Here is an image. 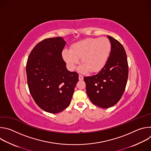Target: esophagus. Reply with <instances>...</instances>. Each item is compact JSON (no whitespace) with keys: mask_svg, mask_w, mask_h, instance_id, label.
<instances>
[{"mask_svg":"<svg viewBox=\"0 0 151 151\" xmlns=\"http://www.w3.org/2000/svg\"><path fill=\"white\" fill-rule=\"evenodd\" d=\"M83 76L81 75H79V79L80 81H81V80H83Z\"/></svg>","mask_w":151,"mask_h":151,"instance_id":"obj_1","label":"esophagus"}]
</instances>
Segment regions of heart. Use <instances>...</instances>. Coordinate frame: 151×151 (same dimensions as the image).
I'll list each match as a JSON object with an SVG mask.
<instances>
[{
	"instance_id": "heart-1",
	"label": "heart",
	"mask_w": 151,
	"mask_h": 151,
	"mask_svg": "<svg viewBox=\"0 0 151 151\" xmlns=\"http://www.w3.org/2000/svg\"><path fill=\"white\" fill-rule=\"evenodd\" d=\"M111 50L109 40L106 37L87 39L76 43L72 50H64L63 56L70 70L75 69L81 58L82 65L81 72H96L100 70L106 63Z\"/></svg>"
}]
</instances>
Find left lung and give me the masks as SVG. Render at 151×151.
Returning <instances> with one entry per match:
<instances>
[{
    "label": "left lung",
    "instance_id": "obj_1",
    "mask_svg": "<svg viewBox=\"0 0 151 151\" xmlns=\"http://www.w3.org/2000/svg\"><path fill=\"white\" fill-rule=\"evenodd\" d=\"M107 37L111 42V51L104 66L97 74L83 78L91 101L101 108H108L119 101L124 93L128 76L124 48L112 36Z\"/></svg>",
    "mask_w": 151,
    "mask_h": 151
}]
</instances>
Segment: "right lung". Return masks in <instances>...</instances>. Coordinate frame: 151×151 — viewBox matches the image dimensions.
Listing matches in <instances>:
<instances>
[{"label":"right lung","mask_w":151,"mask_h":151,"mask_svg":"<svg viewBox=\"0 0 151 151\" xmlns=\"http://www.w3.org/2000/svg\"><path fill=\"white\" fill-rule=\"evenodd\" d=\"M65 45L61 37L44 39L33 48L26 64L31 96L40 108L51 114L69 106L79 79L78 73L68 70L63 58Z\"/></svg>","instance_id":"obj_1"}]
</instances>
